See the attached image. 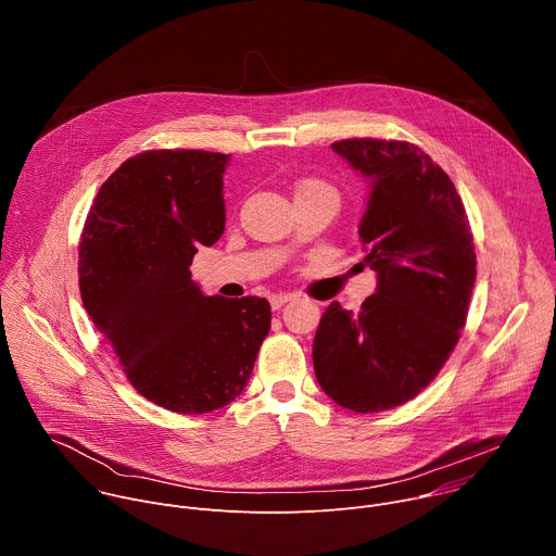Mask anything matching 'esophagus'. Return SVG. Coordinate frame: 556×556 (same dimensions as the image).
<instances>
[{
	"instance_id": "esophagus-1",
	"label": "esophagus",
	"mask_w": 556,
	"mask_h": 556,
	"mask_svg": "<svg viewBox=\"0 0 556 556\" xmlns=\"http://www.w3.org/2000/svg\"><path fill=\"white\" fill-rule=\"evenodd\" d=\"M292 299H294V294H290V292H277L270 296V305H273V309H279L283 303H288Z\"/></svg>"
}]
</instances>
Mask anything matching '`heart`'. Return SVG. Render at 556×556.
Wrapping results in <instances>:
<instances>
[{
  "instance_id": "obj_1",
  "label": "heart",
  "mask_w": 556,
  "mask_h": 556,
  "mask_svg": "<svg viewBox=\"0 0 556 556\" xmlns=\"http://www.w3.org/2000/svg\"><path fill=\"white\" fill-rule=\"evenodd\" d=\"M314 191H332L328 185H324L321 180H301L294 189V195L296 198H303L307 193H314Z\"/></svg>"
}]
</instances>
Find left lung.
<instances>
[{
	"label": "left lung",
	"mask_w": 556,
	"mask_h": 556,
	"mask_svg": "<svg viewBox=\"0 0 556 556\" xmlns=\"http://www.w3.org/2000/svg\"><path fill=\"white\" fill-rule=\"evenodd\" d=\"M332 149L369 182L358 237L378 281L358 314L328 305L314 374L337 405L378 414L416 399L451 356L478 262L464 204L420 147L352 138Z\"/></svg>",
	"instance_id": "1"
}]
</instances>
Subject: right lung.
Masks as SVG:
<instances>
[{"label":"right lung","mask_w":556,"mask_h":556,"mask_svg":"<svg viewBox=\"0 0 556 556\" xmlns=\"http://www.w3.org/2000/svg\"><path fill=\"white\" fill-rule=\"evenodd\" d=\"M230 157L157 149L125 161L99 189L78 244V288L138 393L176 414H208L244 391L270 303L206 296L191 279L200 247L226 224Z\"/></svg>","instance_id":"obj_1"}]
</instances>
